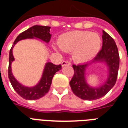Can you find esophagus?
Here are the masks:
<instances>
[{
	"label": "esophagus",
	"instance_id": "34e87169",
	"mask_svg": "<svg viewBox=\"0 0 128 128\" xmlns=\"http://www.w3.org/2000/svg\"><path fill=\"white\" fill-rule=\"evenodd\" d=\"M70 66V62L68 61H63L62 62V66Z\"/></svg>",
	"mask_w": 128,
	"mask_h": 128
}]
</instances>
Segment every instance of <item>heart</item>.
<instances>
[{
    "label": "heart",
    "mask_w": 128,
    "mask_h": 128,
    "mask_svg": "<svg viewBox=\"0 0 128 128\" xmlns=\"http://www.w3.org/2000/svg\"><path fill=\"white\" fill-rule=\"evenodd\" d=\"M59 46L65 52L72 51L75 63L83 64L94 59L101 50L102 40L96 33L89 31H71L62 34L58 40ZM55 50L60 49L55 48Z\"/></svg>",
    "instance_id": "heart-1"
}]
</instances>
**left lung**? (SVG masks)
I'll list each match as a JSON object with an SVG mask.
<instances>
[{"mask_svg": "<svg viewBox=\"0 0 128 128\" xmlns=\"http://www.w3.org/2000/svg\"><path fill=\"white\" fill-rule=\"evenodd\" d=\"M102 50L91 63L84 65H73L75 73L70 82L73 93L84 100H95L105 96L114 86L119 67V56L114 40L109 34L102 31ZM95 64H104L106 68V79L98 86H92L86 80V70Z\"/></svg>", "mask_w": 128, "mask_h": 128, "instance_id": "8db88e82", "label": "left lung"}]
</instances>
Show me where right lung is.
Masks as SVG:
<instances>
[{
	"label": "right lung",
	"mask_w": 128,
	"mask_h": 128,
	"mask_svg": "<svg viewBox=\"0 0 128 128\" xmlns=\"http://www.w3.org/2000/svg\"><path fill=\"white\" fill-rule=\"evenodd\" d=\"M50 26L34 25L18 36L12 45L9 56L8 76L13 88L16 92L23 99L26 100H36L44 96L50 89L52 80L56 72L62 69L61 65H55L51 62H46L44 67L42 77L40 81L34 86H26L19 82L14 76L12 70V63L15 60L13 56V48L16 43L25 39L40 40L46 43H48L50 40Z\"/></svg>",
	"instance_id": "1"
}]
</instances>
